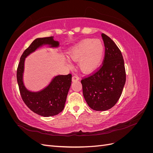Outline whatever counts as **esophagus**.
<instances>
[{
	"instance_id": "34e87169",
	"label": "esophagus",
	"mask_w": 153,
	"mask_h": 153,
	"mask_svg": "<svg viewBox=\"0 0 153 153\" xmlns=\"http://www.w3.org/2000/svg\"><path fill=\"white\" fill-rule=\"evenodd\" d=\"M79 80V77H78L77 75H74L72 77V81L73 82H76Z\"/></svg>"
}]
</instances>
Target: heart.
Returning <instances> with one entry per match:
<instances>
[{
    "label": "heart",
    "instance_id": "b5f03b06",
    "mask_svg": "<svg viewBox=\"0 0 153 153\" xmlns=\"http://www.w3.org/2000/svg\"><path fill=\"white\" fill-rule=\"evenodd\" d=\"M104 53V46L100 39H87L73 48L69 57L78 62L82 71L91 72L99 66Z\"/></svg>",
    "mask_w": 153,
    "mask_h": 153
}]
</instances>
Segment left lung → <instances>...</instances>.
<instances>
[{"instance_id":"8db88e82","label":"left lung","mask_w":153,"mask_h":153,"mask_svg":"<svg viewBox=\"0 0 153 153\" xmlns=\"http://www.w3.org/2000/svg\"><path fill=\"white\" fill-rule=\"evenodd\" d=\"M105 56L102 64L82 78L83 94L90 108L107 110L116 104L126 82V70L122 53L114 41L102 33Z\"/></svg>"}]
</instances>
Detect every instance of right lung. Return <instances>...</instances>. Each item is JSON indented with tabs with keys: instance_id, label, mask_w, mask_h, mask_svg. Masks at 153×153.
I'll return each mask as SVG.
<instances>
[{
	"instance_id": "right-lung-1",
	"label": "right lung",
	"mask_w": 153,
	"mask_h": 153,
	"mask_svg": "<svg viewBox=\"0 0 153 153\" xmlns=\"http://www.w3.org/2000/svg\"><path fill=\"white\" fill-rule=\"evenodd\" d=\"M43 44L57 47L59 43L53 37L36 39L23 52L18 64L16 78L22 98L32 112L43 117H50L61 112L64 108L67 95L71 84V74L55 76L49 85L38 92L27 91L23 84L25 58Z\"/></svg>"
}]
</instances>
